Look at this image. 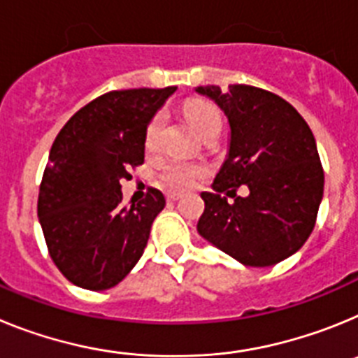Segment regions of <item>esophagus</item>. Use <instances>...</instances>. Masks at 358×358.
Wrapping results in <instances>:
<instances>
[{
  "instance_id": "obj_1",
  "label": "esophagus",
  "mask_w": 358,
  "mask_h": 358,
  "mask_svg": "<svg viewBox=\"0 0 358 358\" xmlns=\"http://www.w3.org/2000/svg\"><path fill=\"white\" fill-rule=\"evenodd\" d=\"M181 197H182V195H179V194H169V195H166V201L176 202V201H179Z\"/></svg>"
}]
</instances>
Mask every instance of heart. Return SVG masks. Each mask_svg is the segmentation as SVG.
<instances>
[{
    "instance_id": "b5f03b06",
    "label": "heart",
    "mask_w": 358,
    "mask_h": 358,
    "mask_svg": "<svg viewBox=\"0 0 358 358\" xmlns=\"http://www.w3.org/2000/svg\"><path fill=\"white\" fill-rule=\"evenodd\" d=\"M185 115L189 125L194 127V131L199 136H204L211 129L220 127V113L217 110V107L208 102H202V100H192V102L186 103ZM161 123H163V120H161L159 115L154 116L148 122L147 132H145V148L147 150H154L157 147ZM202 176H204V169L201 164L185 163V161H169L166 164H163L157 179H159L161 186H164L166 189L186 192V189L194 188L201 181Z\"/></svg>"
}]
</instances>
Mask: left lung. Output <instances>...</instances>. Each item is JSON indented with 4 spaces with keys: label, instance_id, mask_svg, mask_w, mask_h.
I'll use <instances>...</instances> for the list:
<instances>
[{
    "label": "left lung",
    "instance_id": "left-lung-1",
    "mask_svg": "<svg viewBox=\"0 0 358 358\" xmlns=\"http://www.w3.org/2000/svg\"><path fill=\"white\" fill-rule=\"evenodd\" d=\"M226 113L227 159L202 192L201 236L249 267H268L303 248L315 226L324 172L308 123L278 94L248 84L199 85ZM245 184L248 198H236ZM235 198L229 203L227 197Z\"/></svg>",
    "mask_w": 358,
    "mask_h": 358
}]
</instances>
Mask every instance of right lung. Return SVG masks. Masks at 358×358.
Wrapping results in <instances>:
<instances>
[{
    "label": "right lung",
    "mask_w": 358,
    "mask_h": 358,
    "mask_svg": "<svg viewBox=\"0 0 358 358\" xmlns=\"http://www.w3.org/2000/svg\"><path fill=\"white\" fill-rule=\"evenodd\" d=\"M176 91H109L68 120L50 150L37 215L50 256L62 276L87 290L118 285L143 255L159 189L123 206L122 179L145 161L150 118Z\"/></svg>",
    "instance_id": "1"
}]
</instances>
